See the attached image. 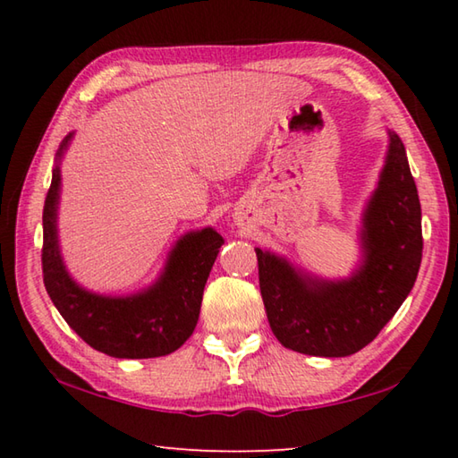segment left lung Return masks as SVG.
Wrapping results in <instances>:
<instances>
[{"instance_id": "8db88e82", "label": "left lung", "mask_w": 458, "mask_h": 458, "mask_svg": "<svg viewBox=\"0 0 458 458\" xmlns=\"http://www.w3.org/2000/svg\"><path fill=\"white\" fill-rule=\"evenodd\" d=\"M422 212L404 143L390 133L384 172L363 216V260L350 281L303 278L289 262L257 248L260 294L270 329L284 347L345 358L377 337L416 283Z\"/></svg>"}]
</instances>
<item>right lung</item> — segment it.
Segmentation results:
<instances>
[{"label":"right lung","instance_id":"right-lung-1","mask_svg":"<svg viewBox=\"0 0 458 458\" xmlns=\"http://www.w3.org/2000/svg\"><path fill=\"white\" fill-rule=\"evenodd\" d=\"M71 137L62 141L58 157ZM58 190L56 165L42 212V275L46 291L64 321L90 347L113 358H161L182 347L196 329L201 294L224 244L222 236L212 228L191 232L177 242L164 276L149 291L125 299L98 297L81 289L62 265L56 238Z\"/></svg>","mask_w":458,"mask_h":458}]
</instances>
